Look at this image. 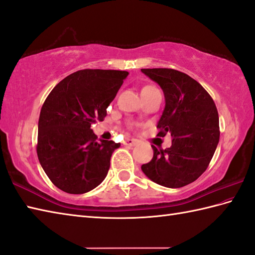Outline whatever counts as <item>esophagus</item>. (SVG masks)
I'll return each mask as SVG.
<instances>
[{"mask_svg":"<svg viewBox=\"0 0 255 255\" xmlns=\"http://www.w3.org/2000/svg\"><path fill=\"white\" fill-rule=\"evenodd\" d=\"M124 143L126 144V146H136V144L138 143V140H136V139H133V138H126L125 139Z\"/></svg>","mask_w":255,"mask_h":255,"instance_id":"obj_1","label":"esophagus"}]
</instances>
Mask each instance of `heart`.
<instances>
[{
	"instance_id": "heart-1",
	"label": "heart",
	"mask_w": 255,
	"mask_h": 255,
	"mask_svg": "<svg viewBox=\"0 0 255 255\" xmlns=\"http://www.w3.org/2000/svg\"><path fill=\"white\" fill-rule=\"evenodd\" d=\"M151 89H157L156 87L154 86H144L143 88H142V91L141 92H146V91H151Z\"/></svg>"
}]
</instances>
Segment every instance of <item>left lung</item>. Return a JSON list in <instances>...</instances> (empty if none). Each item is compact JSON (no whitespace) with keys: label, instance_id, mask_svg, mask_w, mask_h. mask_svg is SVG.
I'll return each mask as SVG.
<instances>
[{"label":"left lung","instance_id":"8db88e82","mask_svg":"<svg viewBox=\"0 0 255 255\" xmlns=\"http://www.w3.org/2000/svg\"><path fill=\"white\" fill-rule=\"evenodd\" d=\"M161 87L164 109L158 136L170 133L172 143L164 150L151 146L153 157L141 166L151 181L167 188H181L206 171L216 151L220 130L213 99L189 75L170 68H142Z\"/></svg>","mask_w":255,"mask_h":255}]
</instances>
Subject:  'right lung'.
<instances>
[{"label": "right lung", "instance_id": "obj_1", "mask_svg": "<svg viewBox=\"0 0 255 255\" xmlns=\"http://www.w3.org/2000/svg\"><path fill=\"white\" fill-rule=\"evenodd\" d=\"M128 72L83 69L59 82L44 102L38 119L37 157L61 190L81 194L106 178L121 143L97 141L91 128L103 122Z\"/></svg>", "mask_w": 255, "mask_h": 255}]
</instances>
